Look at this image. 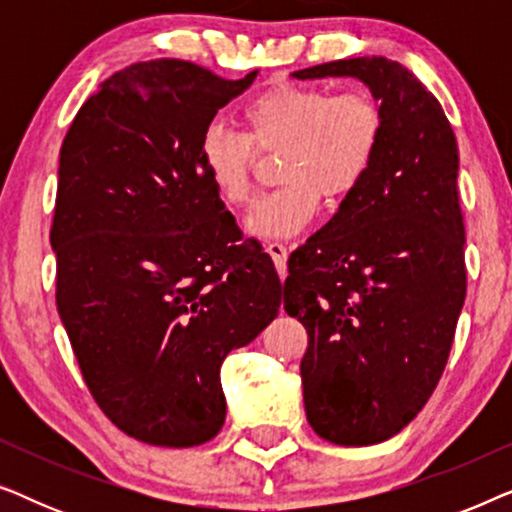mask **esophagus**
<instances>
[{
    "instance_id": "1",
    "label": "esophagus",
    "mask_w": 512,
    "mask_h": 512,
    "mask_svg": "<svg viewBox=\"0 0 512 512\" xmlns=\"http://www.w3.org/2000/svg\"><path fill=\"white\" fill-rule=\"evenodd\" d=\"M265 249H268V254L272 256V263H275L279 277H284L286 275V258H289V251H286V247H284L282 242H270Z\"/></svg>"
}]
</instances>
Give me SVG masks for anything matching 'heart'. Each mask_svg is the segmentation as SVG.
<instances>
[{
	"label": "heart",
	"mask_w": 512,
	"mask_h": 512,
	"mask_svg": "<svg viewBox=\"0 0 512 512\" xmlns=\"http://www.w3.org/2000/svg\"><path fill=\"white\" fill-rule=\"evenodd\" d=\"M240 132L209 128L200 158L228 205L251 193L256 151L277 153L275 191L251 205L244 228L261 240L291 237L317 214L321 195L340 200L366 179L384 137V111L366 90L333 93L303 83H272L240 109Z\"/></svg>",
	"instance_id": "b5f03b06"
}]
</instances>
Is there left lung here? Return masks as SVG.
<instances>
[{
	"mask_svg": "<svg viewBox=\"0 0 512 512\" xmlns=\"http://www.w3.org/2000/svg\"><path fill=\"white\" fill-rule=\"evenodd\" d=\"M352 76L384 111L366 179L289 258L284 310L307 331V422L328 443H384L424 408L443 375L466 298L459 149L443 107L387 58L298 69Z\"/></svg>",
	"mask_w": 512,
	"mask_h": 512,
	"instance_id": "1",
	"label": "left lung"
}]
</instances>
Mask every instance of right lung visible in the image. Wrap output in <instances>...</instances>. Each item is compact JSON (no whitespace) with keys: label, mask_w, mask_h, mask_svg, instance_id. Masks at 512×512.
<instances>
[{"label":"right lung","mask_w":512,"mask_h":512,"mask_svg":"<svg viewBox=\"0 0 512 512\" xmlns=\"http://www.w3.org/2000/svg\"><path fill=\"white\" fill-rule=\"evenodd\" d=\"M256 74L137 62L88 97L62 142L55 303L90 394L142 443L212 440L223 359L282 305L270 256L242 242L200 158L216 111Z\"/></svg>","instance_id":"right-lung-1"}]
</instances>
